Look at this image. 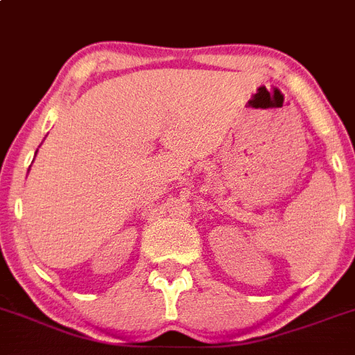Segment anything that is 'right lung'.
Returning a JSON list of instances; mask_svg holds the SVG:
<instances>
[{"label": "right lung", "mask_w": 355, "mask_h": 355, "mask_svg": "<svg viewBox=\"0 0 355 355\" xmlns=\"http://www.w3.org/2000/svg\"><path fill=\"white\" fill-rule=\"evenodd\" d=\"M35 155H37V152H35Z\"/></svg>", "instance_id": "obj_1"}]
</instances>
